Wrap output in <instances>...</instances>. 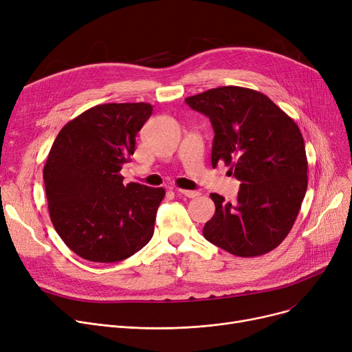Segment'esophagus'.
<instances>
[{"label": "esophagus", "instance_id": "esophagus-1", "mask_svg": "<svg viewBox=\"0 0 352 352\" xmlns=\"http://www.w3.org/2000/svg\"><path fill=\"white\" fill-rule=\"evenodd\" d=\"M178 192H179V194H182V195L188 197V198H195V197H198V195H199V192H198V191H192V190H178Z\"/></svg>", "mask_w": 352, "mask_h": 352}]
</instances>
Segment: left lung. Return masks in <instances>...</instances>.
I'll return each instance as SVG.
<instances>
[{
  "label": "left lung",
  "instance_id": "1",
  "mask_svg": "<svg viewBox=\"0 0 352 352\" xmlns=\"http://www.w3.org/2000/svg\"><path fill=\"white\" fill-rule=\"evenodd\" d=\"M186 102L212 124V166L224 161L241 181L235 206L211 194L215 214L202 234L238 256L272 251L291 231L308 186L298 125L263 92L244 87L212 88Z\"/></svg>",
  "mask_w": 352,
  "mask_h": 352
}]
</instances>
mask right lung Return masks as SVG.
I'll use <instances>...</instances> for the list:
<instances>
[{
	"instance_id": "right-lung-1",
	"label": "right lung",
	"mask_w": 352,
	"mask_h": 352,
	"mask_svg": "<svg viewBox=\"0 0 352 352\" xmlns=\"http://www.w3.org/2000/svg\"><path fill=\"white\" fill-rule=\"evenodd\" d=\"M153 114L146 102L101 104L67 122L44 165L50 218L67 247L92 263H117L154 234L164 188L122 184V165Z\"/></svg>"
}]
</instances>
